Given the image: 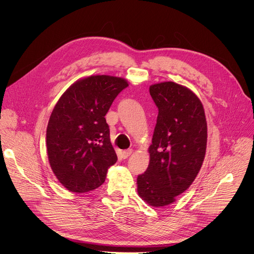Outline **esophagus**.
<instances>
[{"mask_svg":"<svg viewBox=\"0 0 254 254\" xmlns=\"http://www.w3.org/2000/svg\"><path fill=\"white\" fill-rule=\"evenodd\" d=\"M131 154H132V150H131V149H130V150H127V151H125V152L123 153V158H124V159H127Z\"/></svg>","mask_w":254,"mask_h":254,"instance_id":"obj_1","label":"esophagus"}]
</instances>
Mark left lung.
Segmentation results:
<instances>
[{"label": "left lung", "mask_w": 254, "mask_h": 254, "mask_svg": "<svg viewBox=\"0 0 254 254\" xmlns=\"http://www.w3.org/2000/svg\"><path fill=\"white\" fill-rule=\"evenodd\" d=\"M159 114L147 171L137 176L139 197L154 207L173 203L197 177L207 146V123L197 95L175 82L150 86Z\"/></svg>", "instance_id": "1"}]
</instances>
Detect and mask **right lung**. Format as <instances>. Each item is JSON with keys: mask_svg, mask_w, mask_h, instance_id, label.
<instances>
[{"mask_svg": "<svg viewBox=\"0 0 254 254\" xmlns=\"http://www.w3.org/2000/svg\"><path fill=\"white\" fill-rule=\"evenodd\" d=\"M127 82L110 75L76 81L59 98L46 131L48 159L59 182L84 193L102 185L118 161L105 115Z\"/></svg>", "mask_w": 254, "mask_h": 254, "instance_id": "right-lung-1", "label": "right lung"}]
</instances>
